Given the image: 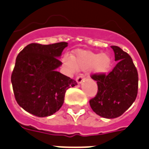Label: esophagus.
Instances as JSON below:
<instances>
[{
  "instance_id": "1",
  "label": "esophagus",
  "mask_w": 149,
  "mask_h": 149,
  "mask_svg": "<svg viewBox=\"0 0 149 149\" xmlns=\"http://www.w3.org/2000/svg\"><path fill=\"white\" fill-rule=\"evenodd\" d=\"M85 79V77L84 76L83 74H80L79 76H78L77 78V82L78 83V84H81V83L84 81Z\"/></svg>"
}]
</instances>
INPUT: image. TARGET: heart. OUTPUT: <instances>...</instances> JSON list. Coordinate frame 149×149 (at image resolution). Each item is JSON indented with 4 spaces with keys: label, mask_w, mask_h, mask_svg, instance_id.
Listing matches in <instances>:
<instances>
[{
    "label": "heart",
    "mask_w": 149,
    "mask_h": 149,
    "mask_svg": "<svg viewBox=\"0 0 149 149\" xmlns=\"http://www.w3.org/2000/svg\"><path fill=\"white\" fill-rule=\"evenodd\" d=\"M62 62L65 66L72 72L77 70H88L91 69L96 73H105L112 65L111 57L107 54H100L91 52H79L73 58L64 56Z\"/></svg>",
    "instance_id": "1"
}]
</instances>
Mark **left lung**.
Wrapping results in <instances>:
<instances>
[{
	"label": "left lung",
	"mask_w": 149,
	"mask_h": 149,
	"mask_svg": "<svg viewBox=\"0 0 149 149\" xmlns=\"http://www.w3.org/2000/svg\"><path fill=\"white\" fill-rule=\"evenodd\" d=\"M118 63L109 73H95L97 92L90 100L94 112L107 119L119 117L130 107L138 95V74L131 57L117 46H111Z\"/></svg>",
	"instance_id": "8db88e82"
}]
</instances>
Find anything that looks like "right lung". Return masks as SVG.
<instances>
[{
    "label": "right lung",
    "instance_id": "1",
    "mask_svg": "<svg viewBox=\"0 0 149 149\" xmlns=\"http://www.w3.org/2000/svg\"><path fill=\"white\" fill-rule=\"evenodd\" d=\"M66 42L43 44L32 43L19 52L11 73V84L17 103L38 117L58 112L64 102L67 89L76 80L56 71Z\"/></svg>",
    "mask_w": 149,
    "mask_h": 149
}]
</instances>
